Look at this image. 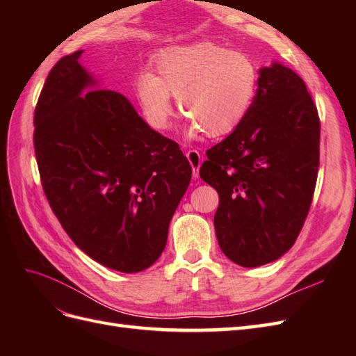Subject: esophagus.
<instances>
[{
	"mask_svg": "<svg viewBox=\"0 0 356 356\" xmlns=\"http://www.w3.org/2000/svg\"><path fill=\"white\" fill-rule=\"evenodd\" d=\"M186 156H187L190 165L193 168V178H199V169H200V165H202L200 153L197 152V149H188Z\"/></svg>",
	"mask_w": 356,
	"mask_h": 356,
	"instance_id": "obj_1",
	"label": "esophagus"
}]
</instances>
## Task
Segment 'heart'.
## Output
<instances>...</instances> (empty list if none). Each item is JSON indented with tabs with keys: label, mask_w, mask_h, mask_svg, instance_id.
<instances>
[{
	"label": "heart",
	"mask_w": 356,
	"mask_h": 356,
	"mask_svg": "<svg viewBox=\"0 0 356 356\" xmlns=\"http://www.w3.org/2000/svg\"><path fill=\"white\" fill-rule=\"evenodd\" d=\"M154 70L139 75L136 93L157 129L169 124L175 96L190 131L211 138L227 135L243 122L257 90L254 62L213 42L170 47L160 53Z\"/></svg>",
	"instance_id": "obj_1"
}]
</instances>
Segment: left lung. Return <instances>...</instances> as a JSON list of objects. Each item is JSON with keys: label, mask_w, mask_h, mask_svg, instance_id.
I'll use <instances>...</instances> for the list:
<instances>
[{"label": "left lung", "mask_w": 356, "mask_h": 356, "mask_svg": "<svg viewBox=\"0 0 356 356\" xmlns=\"http://www.w3.org/2000/svg\"><path fill=\"white\" fill-rule=\"evenodd\" d=\"M319 135L305 81L281 63L261 68L243 122L208 149L200 168L218 191L215 233L233 263L263 266L294 245L314 199Z\"/></svg>", "instance_id": "1"}]
</instances>
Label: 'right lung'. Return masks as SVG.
I'll return each instance as SVG.
<instances>
[{
  "mask_svg": "<svg viewBox=\"0 0 356 356\" xmlns=\"http://www.w3.org/2000/svg\"><path fill=\"white\" fill-rule=\"evenodd\" d=\"M81 53L56 62L35 106L41 184L84 254L136 273L163 252L191 166L179 145L153 131L122 93L95 89L96 80L79 63Z\"/></svg>",
  "mask_w": 356,
  "mask_h": 356,
  "instance_id": "obj_1",
  "label": "right lung"
}]
</instances>
